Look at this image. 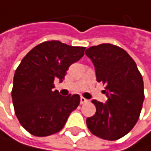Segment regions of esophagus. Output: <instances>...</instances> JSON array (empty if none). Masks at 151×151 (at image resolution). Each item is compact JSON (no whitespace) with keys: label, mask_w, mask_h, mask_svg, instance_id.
Segmentation results:
<instances>
[{"label":"esophagus","mask_w":151,"mask_h":151,"mask_svg":"<svg viewBox=\"0 0 151 151\" xmlns=\"http://www.w3.org/2000/svg\"><path fill=\"white\" fill-rule=\"evenodd\" d=\"M88 101H89L88 99H86L85 97H83V96L80 97V104H85V103H87Z\"/></svg>","instance_id":"34e87169"}]
</instances>
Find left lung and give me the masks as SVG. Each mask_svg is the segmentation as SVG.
Listing matches in <instances>:
<instances>
[{"label":"left lung","mask_w":151,"mask_h":151,"mask_svg":"<svg viewBox=\"0 0 151 151\" xmlns=\"http://www.w3.org/2000/svg\"><path fill=\"white\" fill-rule=\"evenodd\" d=\"M85 54L93 61L97 82L106 85V103L93 100L94 115L86 120L93 135L114 141L129 133L139 119L145 99L136 63L124 49L111 43L92 46Z\"/></svg>","instance_id":"obj_1"}]
</instances>
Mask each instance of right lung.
Returning <instances> with one entry per match:
<instances>
[{
	"label": "right lung",
	"instance_id": "obj_1",
	"mask_svg": "<svg viewBox=\"0 0 151 151\" xmlns=\"http://www.w3.org/2000/svg\"><path fill=\"white\" fill-rule=\"evenodd\" d=\"M85 48L44 41L19 63L11 94L19 122L32 135L44 137L58 132L79 105L78 94L63 96L53 89L55 79H64L71 64L83 57Z\"/></svg>",
	"mask_w": 151,
	"mask_h": 151
}]
</instances>
